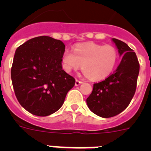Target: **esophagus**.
Here are the masks:
<instances>
[{
	"label": "esophagus",
	"instance_id": "34e87169",
	"mask_svg": "<svg viewBox=\"0 0 151 151\" xmlns=\"http://www.w3.org/2000/svg\"><path fill=\"white\" fill-rule=\"evenodd\" d=\"M81 83H82V81H79V80H78V79H76V81H75V85H76V86H78V85H81Z\"/></svg>",
	"mask_w": 151,
	"mask_h": 151
}]
</instances>
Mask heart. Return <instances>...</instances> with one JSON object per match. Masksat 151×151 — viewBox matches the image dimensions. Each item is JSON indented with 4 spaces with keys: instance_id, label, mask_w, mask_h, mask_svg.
<instances>
[{
    "instance_id": "b5f03b06",
    "label": "heart",
    "mask_w": 151,
    "mask_h": 151,
    "mask_svg": "<svg viewBox=\"0 0 151 151\" xmlns=\"http://www.w3.org/2000/svg\"><path fill=\"white\" fill-rule=\"evenodd\" d=\"M118 59V52L114 46L88 42L77 45L73 53L66 51L63 55L64 69L68 72L82 70L92 80H101L112 73Z\"/></svg>"
}]
</instances>
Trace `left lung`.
<instances>
[{
	"mask_svg": "<svg viewBox=\"0 0 151 151\" xmlns=\"http://www.w3.org/2000/svg\"><path fill=\"white\" fill-rule=\"evenodd\" d=\"M122 61L117 70L105 80L95 83L87 98L88 106L95 114L111 117L119 114L129 105L136 90L139 63L136 53L123 41L113 38Z\"/></svg>",
	"mask_w": 151,
	"mask_h": 151,
	"instance_id": "obj_1",
	"label": "left lung"
}]
</instances>
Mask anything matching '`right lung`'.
<instances>
[{
    "label": "right lung",
    "mask_w": 151,
    "mask_h": 151,
    "mask_svg": "<svg viewBox=\"0 0 151 151\" xmlns=\"http://www.w3.org/2000/svg\"><path fill=\"white\" fill-rule=\"evenodd\" d=\"M65 45L48 36L37 37L15 51L11 77L15 96L28 112L45 117L64 103L75 79L62 67Z\"/></svg>",
    "instance_id": "right-lung-1"
}]
</instances>
